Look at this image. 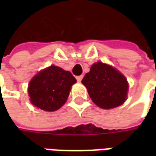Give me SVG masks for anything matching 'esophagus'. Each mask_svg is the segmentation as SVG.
<instances>
[{
    "label": "esophagus",
    "mask_w": 156,
    "mask_h": 156,
    "mask_svg": "<svg viewBox=\"0 0 156 156\" xmlns=\"http://www.w3.org/2000/svg\"><path fill=\"white\" fill-rule=\"evenodd\" d=\"M76 78H77L78 82H81L82 79H83V76H82V75H80V76H78V77H77Z\"/></svg>",
    "instance_id": "1"
}]
</instances>
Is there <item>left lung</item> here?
<instances>
[{"label": "left lung", "mask_w": 156, "mask_h": 156, "mask_svg": "<svg viewBox=\"0 0 156 156\" xmlns=\"http://www.w3.org/2000/svg\"><path fill=\"white\" fill-rule=\"evenodd\" d=\"M82 83L93 102L102 108L118 107L127 98L129 84L126 78L116 68L101 62L92 65Z\"/></svg>", "instance_id": "left-lung-1"}]
</instances>
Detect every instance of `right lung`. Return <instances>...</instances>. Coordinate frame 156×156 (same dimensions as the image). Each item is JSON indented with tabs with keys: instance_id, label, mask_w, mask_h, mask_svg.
<instances>
[{
	"instance_id": "1",
	"label": "right lung",
	"mask_w": 156,
	"mask_h": 156,
	"mask_svg": "<svg viewBox=\"0 0 156 156\" xmlns=\"http://www.w3.org/2000/svg\"><path fill=\"white\" fill-rule=\"evenodd\" d=\"M76 82L70 72L51 65L39 72L29 83L30 101L44 111H56L67 101Z\"/></svg>"
}]
</instances>
